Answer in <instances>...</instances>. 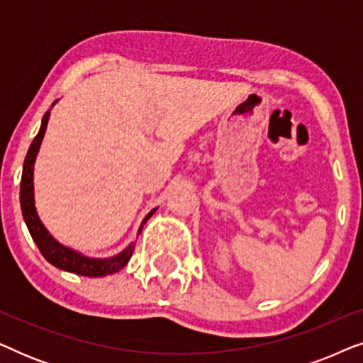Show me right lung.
Here are the masks:
<instances>
[{
    "mask_svg": "<svg viewBox=\"0 0 363 363\" xmlns=\"http://www.w3.org/2000/svg\"><path fill=\"white\" fill-rule=\"evenodd\" d=\"M49 121V111L44 113L41 128H39L38 135L34 137V140L29 147L26 160H24L23 167V177H21V210L24 221H26L28 230L31 233L34 242H36L41 255L46 257L48 262H51L52 266L59 267V269L74 272L79 276H87V277H102L107 274H113V272L121 271L123 266H127L128 259L132 257V252L135 250V245H130L127 250H123L121 255L107 257V259H94V257H87L79 255L77 251L69 250V247L62 246L61 242H57L54 238L49 235V231L44 228V225L39 220L36 208H34V191H33V170H34V162H36V155L41 147L43 137L46 133ZM155 210H152L145 216V220L142 221V226L138 233L142 231L143 225H145L148 218H150Z\"/></svg>",
    "mask_w": 363,
    "mask_h": 363,
    "instance_id": "add662e5",
    "label": "right lung"
}]
</instances>
